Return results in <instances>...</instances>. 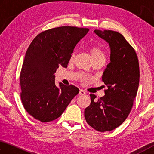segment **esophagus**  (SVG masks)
I'll use <instances>...</instances> for the list:
<instances>
[{"mask_svg": "<svg viewBox=\"0 0 154 154\" xmlns=\"http://www.w3.org/2000/svg\"><path fill=\"white\" fill-rule=\"evenodd\" d=\"M79 95H86V92L82 89H80V91H79Z\"/></svg>", "mask_w": 154, "mask_h": 154, "instance_id": "1", "label": "esophagus"}]
</instances>
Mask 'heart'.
Wrapping results in <instances>:
<instances>
[{"label": "heart", "mask_w": 154, "mask_h": 154, "mask_svg": "<svg viewBox=\"0 0 154 154\" xmlns=\"http://www.w3.org/2000/svg\"><path fill=\"white\" fill-rule=\"evenodd\" d=\"M89 51L93 61L97 60V59H105L104 54L103 53V52H102V51L100 49V48H99L96 45L91 46L89 48Z\"/></svg>", "instance_id": "heart-1"}]
</instances>
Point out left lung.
<instances>
[{"instance_id":"1","label":"left lung","mask_w":154,"mask_h":154,"mask_svg":"<svg viewBox=\"0 0 154 154\" xmlns=\"http://www.w3.org/2000/svg\"><path fill=\"white\" fill-rule=\"evenodd\" d=\"M94 32L109 43L111 51L110 63L102 76L108 88L97 101L91 94V102L85 110V117L96 131H111L125 122L133 107L139 83V60L135 51L121 34L112 30Z\"/></svg>"}]
</instances>
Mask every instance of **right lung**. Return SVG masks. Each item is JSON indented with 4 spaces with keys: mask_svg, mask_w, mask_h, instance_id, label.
<instances>
[{
    "mask_svg": "<svg viewBox=\"0 0 154 154\" xmlns=\"http://www.w3.org/2000/svg\"><path fill=\"white\" fill-rule=\"evenodd\" d=\"M88 28L61 26L47 29L34 38L26 51L20 73L21 99L35 119L48 122L63 114L79 93L73 85L55 82L59 66L67 67L74 48Z\"/></svg>",
    "mask_w": 154,
    "mask_h": 154,
    "instance_id": "1",
    "label": "right lung"
}]
</instances>
